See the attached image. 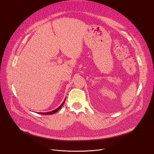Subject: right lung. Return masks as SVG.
I'll use <instances>...</instances> for the list:
<instances>
[{
	"label": "right lung",
	"mask_w": 154,
	"mask_h": 154,
	"mask_svg": "<svg viewBox=\"0 0 154 154\" xmlns=\"http://www.w3.org/2000/svg\"><path fill=\"white\" fill-rule=\"evenodd\" d=\"M66 99H65V100H63V102H62V103L60 105V106L58 108H57L56 109H55V110H52V111H51V112H39V114H42V115H51V114H55V113H56L57 112L59 111V110L60 109V108L62 107V106L63 105L65 101H66Z\"/></svg>",
	"instance_id": "right-lung-1"
}]
</instances>
